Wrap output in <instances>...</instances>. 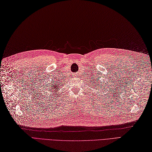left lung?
Returning a JSON list of instances; mask_svg holds the SVG:
<instances>
[{
	"label": "left lung",
	"instance_id": "8db88e82",
	"mask_svg": "<svg viewBox=\"0 0 152 152\" xmlns=\"http://www.w3.org/2000/svg\"><path fill=\"white\" fill-rule=\"evenodd\" d=\"M98 79H96V81L95 80H94V86H95V89H97V90H99V89H100V87L101 86V84H99V80H98ZM96 82V83H95L94 82ZM91 83H92V81H91ZM99 84V85H98V84Z\"/></svg>",
	"mask_w": 152,
	"mask_h": 152
}]
</instances>
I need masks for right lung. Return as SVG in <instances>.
<instances>
[{"mask_svg":"<svg viewBox=\"0 0 152 152\" xmlns=\"http://www.w3.org/2000/svg\"><path fill=\"white\" fill-rule=\"evenodd\" d=\"M60 84L61 83H58L57 80V81L55 80V81H53V82H51V84L50 85V87L48 88V90H50V91H53V92L55 91V93H56L57 91H58V88L61 86V84ZM51 90H52L51 91H50Z\"/></svg>","mask_w":152,"mask_h":152,"instance_id":"obj_1","label":"right lung"}]
</instances>
